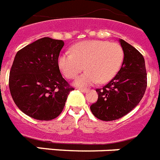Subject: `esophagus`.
I'll list each match as a JSON object with an SVG mask.
<instances>
[{
    "mask_svg": "<svg viewBox=\"0 0 160 160\" xmlns=\"http://www.w3.org/2000/svg\"><path fill=\"white\" fill-rule=\"evenodd\" d=\"M79 90L81 91V92H88V89H87V88H79Z\"/></svg>",
    "mask_w": 160,
    "mask_h": 160,
    "instance_id": "esophagus-1",
    "label": "esophagus"
}]
</instances>
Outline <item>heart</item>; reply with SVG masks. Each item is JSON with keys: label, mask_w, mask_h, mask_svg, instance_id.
I'll use <instances>...</instances> for the list:
<instances>
[{"label": "heart", "mask_w": 160, "mask_h": 160, "mask_svg": "<svg viewBox=\"0 0 160 160\" xmlns=\"http://www.w3.org/2000/svg\"><path fill=\"white\" fill-rule=\"evenodd\" d=\"M124 59V51L117 43L103 40H88L77 44L71 53H63L58 57V66L67 78L78 77L75 84L87 87L97 83H106L116 75Z\"/></svg>", "instance_id": "b5f03b06"}]
</instances>
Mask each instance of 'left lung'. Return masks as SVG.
I'll return each mask as SVG.
<instances>
[{
  "label": "left lung",
  "instance_id": "1",
  "mask_svg": "<svg viewBox=\"0 0 160 160\" xmlns=\"http://www.w3.org/2000/svg\"><path fill=\"white\" fill-rule=\"evenodd\" d=\"M120 43L124 51L121 69L106 86L96 89L98 99L90 107L92 114L102 121H115L128 114L146 90L145 58L127 42L120 39Z\"/></svg>",
  "mask_w": 160,
  "mask_h": 160
}]
</instances>
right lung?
<instances>
[{
	"label": "right lung",
	"instance_id": "right-lung-1",
	"mask_svg": "<svg viewBox=\"0 0 160 160\" xmlns=\"http://www.w3.org/2000/svg\"><path fill=\"white\" fill-rule=\"evenodd\" d=\"M62 40L39 39L19 50L11 66L9 88L18 108L32 118L58 117L74 88L62 78L58 56Z\"/></svg>",
	"mask_w": 160,
	"mask_h": 160
}]
</instances>
